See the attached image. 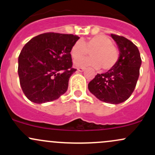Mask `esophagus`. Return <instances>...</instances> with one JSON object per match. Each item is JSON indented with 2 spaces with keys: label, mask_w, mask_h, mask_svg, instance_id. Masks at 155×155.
I'll return each mask as SVG.
<instances>
[{
  "label": "esophagus",
  "mask_w": 155,
  "mask_h": 155,
  "mask_svg": "<svg viewBox=\"0 0 155 155\" xmlns=\"http://www.w3.org/2000/svg\"><path fill=\"white\" fill-rule=\"evenodd\" d=\"M78 71H79V72H82V71H84L85 68H79L77 69Z\"/></svg>",
  "instance_id": "34e87169"
}]
</instances>
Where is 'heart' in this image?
<instances>
[{
	"instance_id": "obj_1",
	"label": "heart",
	"mask_w": 155,
	"mask_h": 155,
	"mask_svg": "<svg viewBox=\"0 0 155 155\" xmlns=\"http://www.w3.org/2000/svg\"><path fill=\"white\" fill-rule=\"evenodd\" d=\"M91 52L92 57L79 59ZM71 55L76 66L92 65L104 71L115 67L119 59V51L108 37L103 35L93 36L86 40H77L71 49Z\"/></svg>"
}]
</instances>
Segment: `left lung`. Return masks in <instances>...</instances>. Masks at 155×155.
I'll list each match as a JSON object with an SVG mask.
<instances>
[{
    "label": "left lung",
    "instance_id": "left-lung-1",
    "mask_svg": "<svg viewBox=\"0 0 155 155\" xmlns=\"http://www.w3.org/2000/svg\"><path fill=\"white\" fill-rule=\"evenodd\" d=\"M120 56L115 67L98 74L88 84V89L100 101L118 104L130 98L135 90L141 65L140 54L135 44L124 37L111 34Z\"/></svg>",
    "mask_w": 155,
    "mask_h": 155
}]
</instances>
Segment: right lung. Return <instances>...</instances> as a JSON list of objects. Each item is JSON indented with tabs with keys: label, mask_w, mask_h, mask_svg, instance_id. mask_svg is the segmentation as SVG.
<instances>
[{
	"label": "right lung",
	"mask_w": 155,
	"mask_h": 155,
	"mask_svg": "<svg viewBox=\"0 0 155 155\" xmlns=\"http://www.w3.org/2000/svg\"><path fill=\"white\" fill-rule=\"evenodd\" d=\"M79 37L48 32L33 37L18 57V75L22 91L28 100L42 104L54 101L68 87L72 67L71 49Z\"/></svg>",
	"instance_id": "right-lung-1"
}]
</instances>
